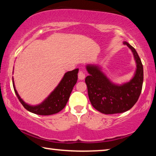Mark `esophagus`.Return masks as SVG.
Returning a JSON list of instances; mask_svg holds the SVG:
<instances>
[{
  "label": "esophagus",
  "mask_w": 156,
  "mask_h": 156,
  "mask_svg": "<svg viewBox=\"0 0 156 156\" xmlns=\"http://www.w3.org/2000/svg\"><path fill=\"white\" fill-rule=\"evenodd\" d=\"M78 78L80 80H83L85 78V74L82 71H80L78 74Z\"/></svg>",
  "instance_id": "34e87169"
}]
</instances>
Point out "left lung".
<instances>
[{
  "mask_svg": "<svg viewBox=\"0 0 156 156\" xmlns=\"http://www.w3.org/2000/svg\"><path fill=\"white\" fill-rule=\"evenodd\" d=\"M133 53L136 70L131 80L116 84L102 71V67L95 64H87L89 73L85 79L88 96L91 105L104 114L123 113L133 107L141 92L144 81V68L139 56L131 44L124 41Z\"/></svg>",
  "mask_w": 156,
  "mask_h": 156,
  "instance_id": "left-lung-1",
  "label": "left lung"
}]
</instances>
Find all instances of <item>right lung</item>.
<instances>
[{"instance_id":"right-lung-1","label":"right lung","mask_w":156,"mask_h":156,"mask_svg":"<svg viewBox=\"0 0 156 156\" xmlns=\"http://www.w3.org/2000/svg\"><path fill=\"white\" fill-rule=\"evenodd\" d=\"M78 72L79 69L66 72L54 90L41 103L37 105H30L25 102L24 100L20 97L16 89L13 77H12V84L17 97L18 98L19 101L23 104L25 108L33 114L48 116V115L57 114L65 108L69 100L73 87L77 81Z\"/></svg>"}]
</instances>
